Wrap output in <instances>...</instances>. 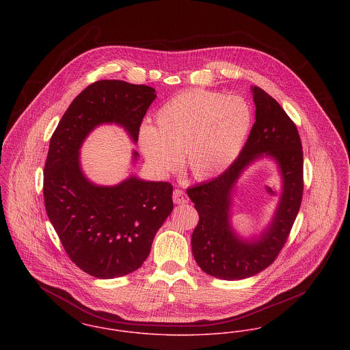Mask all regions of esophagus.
Here are the masks:
<instances>
[{
	"label": "esophagus",
	"instance_id": "34e87169",
	"mask_svg": "<svg viewBox=\"0 0 350 350\" xmlns=\"http://www.w3.org/2000/svg\"><path fill=\"white\" fill-rule=\"evenodd\" d=\"M172 200H174L175 204H186L187 202H188V198H187L186 193L182 189L176 188V189H174Z\"/></svg>",
	"mask_w": 350,
	"mask_h": 350
}]
</instances>
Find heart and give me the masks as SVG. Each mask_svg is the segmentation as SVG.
I'll return each mask as SVG.
<instances>
[{
	"label": "heart",
	"mask_w": 350,
	"mask_h": 350,
	"mask_svg": "<svg viewBox=\"0 0 350 350\" xmlns=\"http://www.w3.org/2000/svg\"><path fill=\"white\" fill-rule=\"evenodd\" d=\"M251 124L252 110L244 98L188 90L155 113V127L140 126L138 143L157 174L176 170L183 152L187 171L198 180H207L237 158Z\"/></svg>",
	"instance_id": "heart-1"
}]
</instances>
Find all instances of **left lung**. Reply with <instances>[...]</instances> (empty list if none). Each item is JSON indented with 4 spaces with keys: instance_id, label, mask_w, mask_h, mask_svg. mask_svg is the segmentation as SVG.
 Masks as SVG:
<instances>
[{
    "instance_id": "obj_1",
    "label": "left lung",
    "mask_w": 350,
    "mask_h": 350,
    "mask_svg": "<svg viewBox=\"0 0 350 350\" xmlns=\"http://www.w3.org/2000/svg\"><path fill=\"white\" fill-rule=\"evenodd\" d=\"M252 94L256 122L239 157L217 178L187 188L199 213L191 237L192 254L198 265L217 279H247L269 267L289 236L303 199V146L297 127L269 94L257 86ZM262 156L280 165V206L264 233L257 239L243 241L232 232L229 221L232 187L241 172Z\"/></svg>"
}]
</instances>
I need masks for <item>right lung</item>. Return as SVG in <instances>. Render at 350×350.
Listing matches in <instances>:
<instances>
[{
    "mask_svg": "<svg viewBox=\"0 0 350 350\" xmlns=\"http://www.w3.org/2000/svg\"><path fill=\"white\" fill-rule=\"evenodd\" d=\"M155 89L103 79L71 102L51 135L44 170V200L66 254L83 272L114 279L137 271L155 233L174 208L168 182L130 176L117 186H96L82 172L79 148L103 123L124 127L137 143ZM134 159L138 152L134 151Z\"/></svg>",
    "mask_w": 350,
    "mask_h": 350,
    "instance_id": "1",
    "label": "right lung"
}]
</instances>
